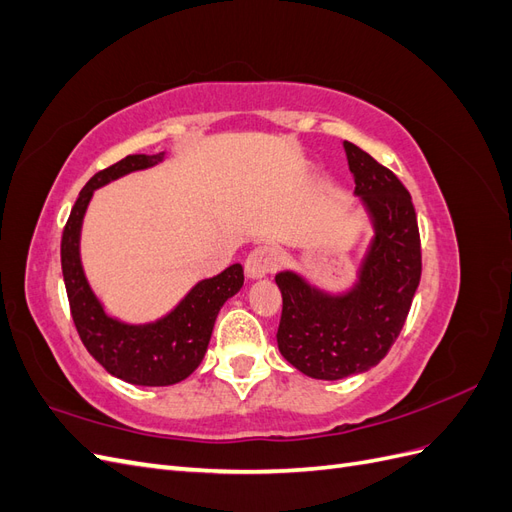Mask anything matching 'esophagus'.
Wrapping results in <instances>:
<instances>
[{"label": "esophagus", "mask_w": 512, "mask_h": 512, "mask_svg": "<svg viewBox=\"0 0 512 512\" xmlns=\"http://www.w3.org/2000/svg\"><path fill=\"white\" fill-rule=\"evenodd\" d=\"M280 262H282V256L275 247L258 245L256 250H252L245 258V273L247 277H252V280H260V277H265L280 267Z\"/></svg>", "instance_id": "obj_1"}]
</instances>
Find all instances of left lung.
I'll return each instance as SVG.
<instances>
[{
    "label": "left lung",
    "instance_id": "obj_1",
    "mask_svg": "<svg viewBox=\"0 0 512 512\" xmlns=\"http://www.w3.org/2000/svg\"><path fill=\"white\" fill-rule=\"evenodd\" d=\"M344 149L354 194L374 224L359 280L331 294L294 271L275 275L282 290L277 348L292 367L316 380H342L378 365L404 329L421 282V237L410 192L363 149L348 141Z\"/></svg>",
    "mask_w": 512,
    "mask_h": 512
}]
</instances>
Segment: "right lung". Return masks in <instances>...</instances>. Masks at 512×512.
Returning <instances> with one entry per match:
<instances>
[{
  "instance_id": "right-lung-1",
  "label": "right lung",
  "mask_w": 512,
  "mask_h": 512,
  "mask_svg": "<svg viewBox=\"0 0 512 512\" xmlns=\"http://www.w3.org/2000/svg\"><path fill=\"white\" fill-rule=\"evenodd\" d=\"M162 160L164 151L156 156L138 153L100 170L85 183L61 235V271L81 342L108 374L138 386H170L188 378L203 361L220 307L243 286V267L230 265L220 275L198 282L173 312L156 322L128 324L104 312L81 265L87 205L102 185Z\"/></svg>"
}]
</instances>
